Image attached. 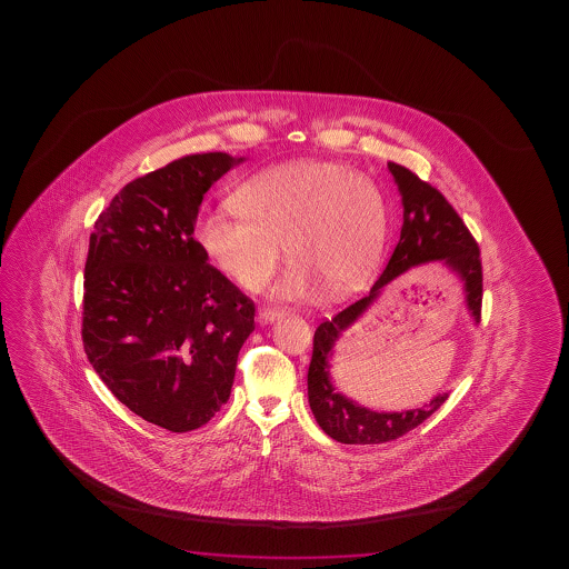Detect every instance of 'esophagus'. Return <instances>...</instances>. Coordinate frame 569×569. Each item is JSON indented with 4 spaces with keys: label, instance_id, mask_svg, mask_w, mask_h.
<instances>
[{
    "label": "esophagus",
    "instance_id": "obj_1",
    "mask_svg": "<svg viewBox=\"0 0 569 569\" xmlns=\"http://www.w3.org/2000/svg\"><path fill=\"white\" fill-rule=\"evenodd\" d=\"M283 311L280 309H272V307H260L258 309V319L262 320V322H273L276 319H280Z\"/></svg>",
    "mask_w": 569,
    "mask_h": 569
}]
</instances>
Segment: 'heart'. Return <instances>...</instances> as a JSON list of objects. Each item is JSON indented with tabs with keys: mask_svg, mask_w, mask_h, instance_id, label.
Masks as SVG:
<instances>
[{
	"mask_svg": "<svg viewBox=\"0 0 569 569\" xmlns=\"http://www.w3.org/2000/svg\"><path fill=\"white\" fill-rule=\"evenodd\" d=\"M227 211H206L194 237L211 264L241 288L258 291L280 262H293L273 293L309 296L325 286L338 297L356 288L381 257L387 208L373 180L332 161L281 164L252 174Z\"/></svg>",
	"mask_w": 569,
	"mask_h": 569,
	"instance_id": "1",
	"label": "heart"
}]
</instances>
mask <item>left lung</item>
Here are the masks:
<instances>
[{
	"mask_svg": "<svg viewBox=\"0 0 569 569\" xmlns=\"http://www.w3.org/2000/svg\"><path fill=\"white\" fill-rule=\"evenodd\" d=\"M389 171L395 177L405 206V223L397 249L379 280L375 281L371 293L346 307L332 319L322 320L312 338L311 366L307 373L309 405L322 431L338 443L379 445L395 441L428 420L449 398V392H445L416 410L373 412L338 395L332 387L328 359L332 358L336 340L366 312L387 283L397 280L400 273L408 272L416 264L443 260L465 283L468 309L476 322H480L482 317V258L475 237L436 187L402 164L389 163Z\"/></svg>",
	"mask_w": 569,
	"mask_h": 569,
	"instance_id": "8db88e82",
	"label": "left lung"
}]
</instances>
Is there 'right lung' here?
I'll use <instances>...</instances> for the list:
<instances>
[{
  "mask_svg": "<svg viewBox=\"0 0 569 569\" xmlns=\"http://www.w3.org/2000/svg\"><path fill=\"white\" fill-rule=\"evenodd\" d=\"M242 159L182 157L128 182L94 221L81 338L110 392L174 433L226 405L254 303L196 241L203 194Z\"/></svg>",
  "mask_w": 569,
  "mask_h": 569,
  "instance_id": "add662e5",
  "label": "right lung"
}]
</instances>
